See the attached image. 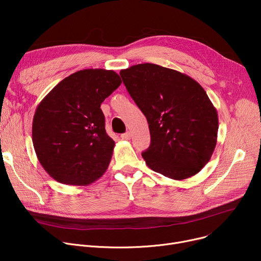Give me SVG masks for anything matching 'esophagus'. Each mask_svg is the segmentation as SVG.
Segmentation results:
<instances>
[{
  "mask_svg": "<svg viewBox=\"0 0 261 261\" xmlns=\"http://www.w3.org/2000/svg\"><path fill=\"white\" fill-rule=\"evenodd\" d=\"M120 138H121L122 140H125V141H129V140L131 139V133H130V132H126V133H123V134H121Z\"/></svg>",
  "mask_w": 261,
  "mask_h": 261,
  "instance_id": "obj_1",
  "label": "esophagus"
}]
</instances>
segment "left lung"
Instances as JSON below:
<instances>
[{"mask_svg":"<svg viewBox=\"0 0 261 261\" xmlns=\"http://www.w3.org/2000/svg\"><path fill=\"white\" fill-rule=\"evenodd\" d=\"M129 94L149 123L147 166L181 181L210 162L217 144V110L199 82L172 68L141 63L120 71Z\"/></svg>","mask_w":261,"mask_h":261,"instance_id":"left-lung-1","label":"left lung"}]
</instances>
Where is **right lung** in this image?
Instances as JSON below:
<instances>
[{
  "label": "right lung",
  "mask_w": 261,
  "mask_h": 261,
  "mask_svg": "<svg viewBox=\"0 0 261 261\" xmlns=\"http://www.w3.org/2000/svg\"><path fill=\"white\" fill-rule=\"evenodd\" d=\"M120 84L112 70L87 68L61 80L40 101L33 119V144L54 180L86 186L106 172L115 142L106 133L100 105Z\"/></svg>",
  "instance_id": "1"
}]
</instances>
